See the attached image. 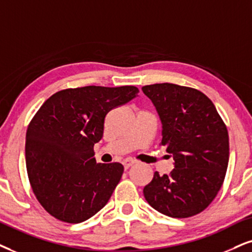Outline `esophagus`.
<instances>
[{
	"mask_svg": "<svg viewBox=\"0 0 252 252\" xmlns=\"http://www.w3.org/2000/svg\"><path fill=\"white\" fill-rule=\"evenodd\" d=\"M136 163H137V161L133 160V159H124L122 164H123L124 168H126V170H128L130 166H132V165H135Z\"/></svg>",
	"mask_w": 252,
	"mask_h": 252,
	"instance_id": "obj_1",
	"label": "esophagus"
}]
</instances>
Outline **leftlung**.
<instances>
[{
    "mask_svg": "<svg viewBox=\"0 0 252 252\" xmlns=\"http://www.w3.org/2000/svg\"><path fill=\"white\" fill-rule=\"evenodd\" d=\"M155 104L161 126V145L173 156L171 173L143 189L149 205L161 214L184 219L211 205L223 184L229 161L227 126L214 103L197 89L174 84L142 87Z\"/></svg>",
    "mask_w": 252,
    "mask_h": 252,
    "instance_id": "8db88e82",
    "label": "left lung"
}]
</instances>
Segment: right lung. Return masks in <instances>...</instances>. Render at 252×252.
Here are the masks:
<instances>
[{"instance_id":"1","label":"right lung","mask_w":252,"mask_h":252,"mask_svg":"<svg viewBox=\"0 0 252 252\" xmlns=\"http://www.w3.org/2000/svg\"><path fill=\"white\" fill-rule=\"evenodd\" d=\"M135 86H86L57 92L28 126V177L45 211L67 223H80L107 205L123 174L120 163L96 164L106 115L138 94Z\"/></svg>"}]
</instances>
